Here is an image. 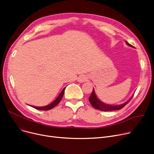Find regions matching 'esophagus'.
Here are the masks:
<instances>
[{"instance_id": "esophagus-1", "label": "esophagus", "mask_w": 154, "mask_h": 154, "mask_svg": "<svg viewBox=\"0 0 154 154\" xmlns=\"http://www.w3.org/2000/svg\"><path fill=\"white\" fill-rule=\"evenodd\" d=\"M86 80V78L85 75H81L79 78H78V81H79L80 83H83L84 81H85Z\"/></svg>"}]
</instances>
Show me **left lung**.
<instances>
[{"label": "left lung", "instance_id": "left-lung-1", "mask_svg": "<svg viewBox=\"0 0 154 154\" xmlns=\"http://www.w3.org/2000/svg\"><path fill=\"white\" fill-rule=\"evenodd\" d=\"M127 45H128L129 46L133 47L132 45L129 44L128 42H125ZM134 96V95H133ZM133 96L129 99L128 101H126L124 104H120V105H110V104H107L105 103H103L101 102L99 99H97V97L96 96V94L94 93V90L93 88V90L92 91V93L89 97V101L92 105V106L95 108V109L97 110H100L103 111H115V110H119L122 108H123L126 104H128L129 102L131 100V99L132 98Z\"/></svg>", "mask_w": 154, "mask_h": 154}]
</instances>
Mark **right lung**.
<instances>
[{"instance_id":"add662e5","label":"right lung","mask_w":154,"mask_h":154,"mask_svg":"<svg viewBox=\"0 0 154 154\" xmlns=\"http://www.w3.org/2000/svg\"><path fill=\"white\" fill-rule=\"evenodd\" d=\"M65 89V88H63V89L62 90V91L59 94L58 97L53 103H51V104H48L47 106H43V107H36V106H32V107L35 108V109H38V110H42V111H48V110H50V109H52V108L55 107L57 105H58V103L61 100V99H62V97L63 96V94H64Z\"/></svg>"}]
</instances>
